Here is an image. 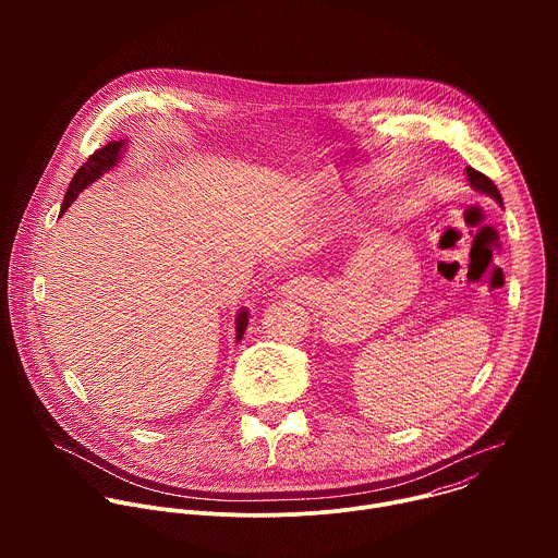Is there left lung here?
Returning <instances> with one entry per match:
<instances>
[{
  "mask_svg": "<svg viewBox=\"0 0 558 558\" xmlns=\"http://www.w3.org/2000/svg\"><path fill=\"white\" fill-rule=\"evenodd\" d=\"M465 177H468V181H470V185L476 190V192H482V194H488V196H493L499 205H504V198H501V194H499V190H497V185L486 177V174H482V172H476L474 168H465Z\"/></svg>",
  "mask_w": 558,
  "mask_h": 558,
  "instance_id": "obj_1",
  "label": "left lung"
}]
</instances>
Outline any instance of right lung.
<instances>
[{
	"instance_id": "1",
	"label": "right lung",
	"mask_w": 558,
	"mask_h": 558,
	"mask_svg": "<svg viewBox=\"0 0 558 558\" xmlns=\"http://www.w3.org/2000/svg\"><path fill=\"white\" fill-rule=\"evenodd\" d=\"M125 138L121 141H110L108 145H104L101 149H97L95 154L88 156V161L76 170V174L72 177L70 181V187L63 196V205H61V214L72 205V201L82 194L88 185H93L95 181H99L106 172H110L119 161H121V154L125 149ZM247 323H250V311L247 308H241L238 311V317H235V342H241L243 336H245V329H247Z\"/></svg>"
}]
</instances>
